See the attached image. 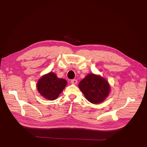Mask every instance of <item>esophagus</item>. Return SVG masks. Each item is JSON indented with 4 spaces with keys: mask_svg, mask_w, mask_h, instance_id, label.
Returning a JSON list of instances; mask_svg holds the SVG:
<instances>
[{
    "mask_svg": "<svg viewBox=\"0 0 147 147\" xmlns=\"http://www.w3.org/2000/svg\"><path fill=\"white\" fill-rule=\"evenodd\" d=\"M71 83H72V84H77V83H78V82H77V80L76 79H74V80H71Z\"/></svg>",
    "mask_w": 147,
    "mask_h": 147,
    "instance_id": "1",
    "label": "esophagus"
}]
</instances>
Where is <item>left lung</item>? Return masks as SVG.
I'll list each match as a JSON object with an SVG mask.
<instances>
[{
    "label": "left lung",
    "instance_id": "obj_1",
    "mask_svg": "<svg viewBox=\"0 0 147 147\" xmlns=\"http://www.w3.org/2000/svg\"><path fill=\"white\" fill-rule=\"evenodd\" d=\"M78 87L85 98L92 104H100L109 95L110 86L99 75L89 74L79 83Z\"/></svg>",
    "mask_w": 147,
    "mask_h": 147
}]
</instances>
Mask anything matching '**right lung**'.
I'll list each match as a JSON object with an SVG mask.
<instances>
[{
  "label": "right lung",
  "mask_w": 147,
  "mask_h": 147,
  "mask_svg": "<svg viewBox=\"0 0 147 147\" xmlns=\"http://www.w3.org/2000/svg\"><path fill=\"white\" fill-rule=\"evenodd\" d=\"M67 84L64 78H58L54 72H49L39 78L37 89L42 96L48 100H53L58 97Z\"/></svg>",
  "instance_id": "add662e5"
}]
</instances>
